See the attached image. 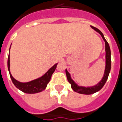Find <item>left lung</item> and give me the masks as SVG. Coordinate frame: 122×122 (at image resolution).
<instances>
[{"label": "left lung", "mask_w": 122, "mask_h": 122, "mask_svg": "<svg viewBox=\"0 0 122 122\" xmlns=\"http://www.w3.org/2000/svg\"><path fill=\"white\" fill-rule=\"evenodd\" d=\"M91 28L93 29L95 31L98 32V33L101 35V37H102L103 40L105 42V52H106V66H105V70H104V76L102 77V78L100 81L98 82L97 84H96L94 86L91 87H83V86H79L77 84L76 82L71 79L70 76V73H69L68 70L66 69V74L67 76L68 81L71 84V87L72 88L75 92L76 93H80V94H83V95H91L93 93L98 92V91H100L103 87L104 84L106 83V81L108 79V76H109L110 69H111V52H110V46L108 43L105 39L104 37V35L102 34V33L97 28H96L95 27L91 26Z\"/></svg>", "instance_id": "8db88e82"}]
</instances>
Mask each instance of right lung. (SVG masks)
Instances as JSON below:
<instances>
[{
  "label": "right lung",
  "mask_w": 122,
  "mask_h": 122,
  "mask_svg": "<svg viewBox=\"0 0 122 122\" xmlns=\"http://www.w3.org/2000/svg\"><path fill=\"white\" fill-rule=\"evenodd\" d=\"M57 64H56L52 68L49 69L43 76L37 79L32 80L31 81L25 82V83H22V82L18 81L16 79H15L12 76L10 71V53L8 55V69L9 71L10 78L12 81L15 87L18 88V89L21 91L22 92L28 94H34V93H40L43 90H45L46 87L47 86V84L51 80L52 75L54 73V71L56 68Z\"/></svg>",
  "instance_id": "add662e5"
}]
</instances>
